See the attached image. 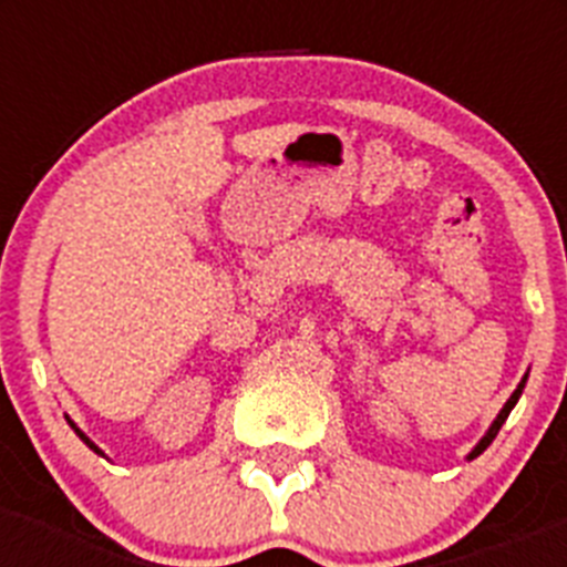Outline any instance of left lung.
Segmentation results:
<instances>
[{
	"instance_id": "1",
	"label": "left lung",
	"mask_w": 567,
	"mask_h": 567,
	"mask_svg": "<svg viewBox=\"0 0 567 567\" xmlns=\"http://www.w3.org/2000/svg\"><path fill=\"white\" fill-rule=\"evenodd\" d=\"M525 380H528V374H525L523 380H519V385L517 389H514V394H511L508 398V403L503 405V412L497 414V420H494V423H491V429L488 432H485V437L480 440L477 445H474V449H471V454H468V460H474V457H480V454L485 452V449H488L491 443H494V437H497V432L499 429H503V423L505 420H508V414H511V409H514V405H517V400H519V394H523V389H525Z\"/></svg>"
}]
</instances>
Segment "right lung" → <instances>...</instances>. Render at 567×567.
Segmentation results:
<instances>
[{"label":"right lung","instance_id":"add662e5","mask_svg":"<svg viewBox=\"0 0 567 567\" xmlns=\"http://www.w3.org/2000/svg\"><path fill=\"white\" fill-rule=\"evenodd\" d=\"M68 423H70V429H73V432H76V434H79V437H82V440H84V443H87V445H90V449H93V452H96V454H102V449H99V445H96V443H93V440H90V437H87V434H84V432H82V429H79V425H76V423H73V420H70V417H68Z\"/></svg>","mask_w":567,"mask_h":567}]
</instances>
